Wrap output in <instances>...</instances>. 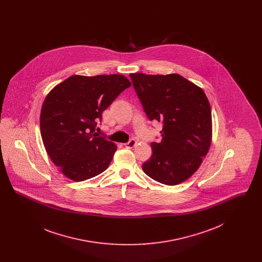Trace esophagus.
<instances>
[{
  "label": "esophagus",
  "mask_w": 262,
  "mask_h": 262,
  "mask_svg": "<svg viewBox=\"0 0 262 262\" xmlns=\"http://www.w3.org/2000/svg\"><path fill=\"white\" fill-rule=\"evenodd\" d=\"M136 144H137V141H136V139L132 138V139H129V140H128L126 143L124 144V146L126 147V148H132V147H134Z\"/></svg>",
  "instance_id": "obj_1"
}]
</instances>
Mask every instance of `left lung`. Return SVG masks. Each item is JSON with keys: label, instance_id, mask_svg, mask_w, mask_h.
Here are the masks:
<instances>
[{"label": "left lung", "instance_id": "1", "mask_svg": "<svg viewBox=\"0 0 262 262\" xmlns=\"http://www.w3.org/2000/svg\"><path fill=\"white\" fill-rule=\"evenodd\" d=\"M129 76L147 118L163 125L162 139L151 143L152 155L142 170L164 185L181 184L196 172L210 147L208 99L201 88L182 75Z\"/></svg>", "mask_w": 262, "mask_h": 262}]
</instances>
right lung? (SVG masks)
I'll list each match as a JSON object with an SVG mask.
<instances>
[{
  "instance_id": "add662e5",
  "label": "right lung",
  "mask_w": 262,
  "mask_h": 262,
  "mask_svg": "<svg viewBox=\"0 0 262 262\" xmlns=\"http://www.w3.org/2000/svg\"><path fill=\"white\" fill-rule=\"evenodd\" d=\"M132 84L121 75H73L51 90L40 114L41 137L51 160L75 182L104 172L117 146L96 130L106 110Z\"/></svg>"
}]
</instances>
